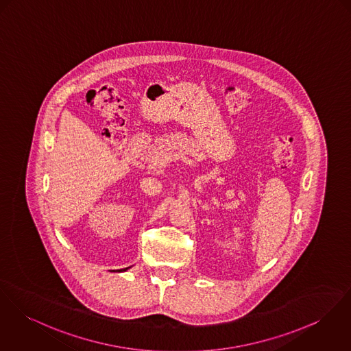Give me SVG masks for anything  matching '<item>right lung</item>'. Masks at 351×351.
Instances as JSON below:
<instances>
[{"label":"right lung","mask_w":351,"mask_h":351,"mask_svg":"<svg viewBox=\"0 0 351 351\" xmlns=\"http://www.w3.org/2000/svg\"><path fill=\"white\" fill-rule=\"evenodd\" d=\"M130 269H131V267H127V269H123V270H119V272H123V271L130 270Z\"/></svg>","instance_id":"right-lung-1"}]
</instances>
